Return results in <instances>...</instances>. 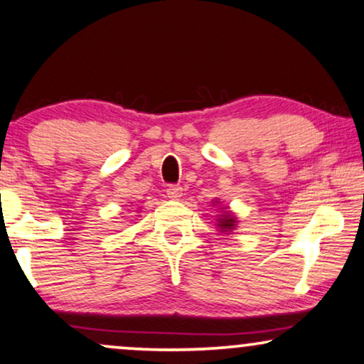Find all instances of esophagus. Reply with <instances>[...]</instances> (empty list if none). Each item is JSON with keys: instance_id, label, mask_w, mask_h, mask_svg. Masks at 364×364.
<instances>
[{"instance_id": "34e87169", "label": "esophagus", "mask_w": 364, "mask_h": 364, "mask_svg": "<svg viewBox=\"0 0 364 364\" xmlns=\"http://www.w3.org/2000/svg\"><path fill=\"white\" fill-rule=\"evenodd\" d=\"M166 196H168V199L178 200L182 198V187L181 186H168L166 187Z\"/></svg>"}]
</instances>
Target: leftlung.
Instances as JSON below:
<instances>
[{
	"mask_svg": "<svg viewBox=\"0 0 364 364\" xmlns=\"http://www.w3.org/2000/svg\"><path fill=\"white\" fill-rule=\"evenodd\" d=\"M213 206L218 208L216 209L218 232H220L221 235H225V237H228V235H232L233 230H237V225H238L237 216H235V213L228 206H221L220 199L213 200Z\"/></svg>",
	"mask_w": 364,
	"mask_h": 364,
	"instance_id": "1",
	"label": "left lung"
}]
</instances>
